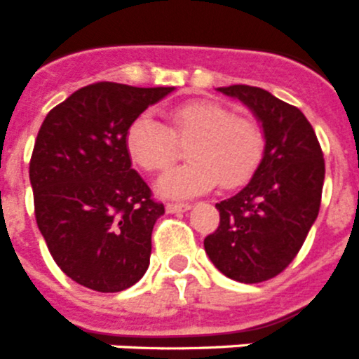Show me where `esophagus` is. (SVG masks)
<instances>
[{
    "label": "esophagus",
    "mask_w": 359,
    "mask_h": 359,
    "mask_svg": "<svg viewBox=\"0 0 359 359\" xmlns=\"http://www.w3.org/2000/svg\"><path fill=\"white\" fill-rule=\"evenodd\" d=\"M165 210L169 212V214H180V212L190 210V205L189 203H167Z\"/></svg>",
    "instance_id": "34e87169"
}]
</instances>
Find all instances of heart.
Masks as SVG:
<instances>
[{
    "label": "heart",
    "mask_w": 359,
    "mask_h": 359,
    "mask_svg": "<svg viewBox=\"0 0 359 359\" xmlns=\"http://www.w3.org/2000/svg\"><path fill=\"white\" fill-rule=\"evenodd\" d=\"M169 129L147 113L136 116L126 131V151L147 172L174 160L177 142L189 144V163L174 165L158 177L167 198H190L215 185L236 189L255 174L264 154V135L248 116L233 115L223 104L194 98L165 111Z\"/></svg>",
    "instance_id": "obj_1"
}]
</instances>
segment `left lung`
Returning <instances> with one entry per match:
<instances>
[{"label": "left lung", "instance_id": "obj_1", "mask_svg": "<svg viewBox=\"0 0 359 359\" xmlns=\"http://www.w3.org/2000/svg\"><path fill=\"white\" fill-rule=\"evenodd\" d=\"M239 98L262 123L264 154L250 183L217 203L219 226L205 237V252L228 278L257 284L293 262L316 221L325 163L309 120L298 107L262 88H219Z\"/></svg>", "mask_w": 359, "mask_h": 359}]
</instances>
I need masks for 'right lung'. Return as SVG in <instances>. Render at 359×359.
<instances>
[{
    "label": "right lung",
    "instance_id": "obj_1",
    "mask_svg": "<svg viewBox=\"0 0 359 359\" xmlns=\"http://www.w3.org/2000/svg\"><path fill=\"white\" fill-rule=\"evenodd\" d=\"M174 88L84 86L53 107L30 160L36 221L57 266L98 293H116L149 268L163 203L131 167L129 123Z\"/></svg>",
    "mask_w": 359,
    "mask_h": 359
}]
</instances>
